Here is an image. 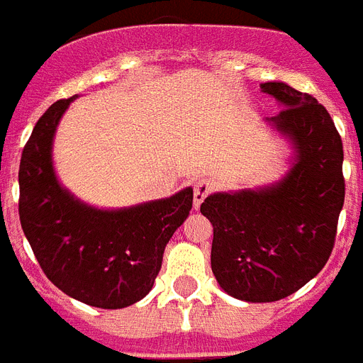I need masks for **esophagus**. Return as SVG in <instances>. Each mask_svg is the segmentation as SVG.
Returning a JSON list of instances; mask_svg holds the SVG:
<instances>
[{"label": "esophagus", "mask_w": 363, "mask_h": 363, "mask_svg": "<svg viewBox=\"0 0 363 363\" xmlns=\"http://www.w3.org/2000/svg\"><path fill=\"white\" fill-rule=\"evenodd\" d=\"M212 190H214V182L208 181V179H199V181L194 182V207L199 208L203 199H205Z\"/></svg>", "instance_id": "1"}]
</instances>
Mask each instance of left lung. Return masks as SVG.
Returning <instances> with one entry per match:
<instances>
[{
	"mask_svg": "<svg viewBox=\"0 0 363 363\" xmlns=\"http://www.w3.org/2000/svg\"><path fill=\"white\" fill-rule=\"evenodd\" d=\"M261 91L284 104L270 117L296 149L278 184L212 194L201 203L214 228L211 267L220 287L246 302H276L325 268L345 201L343 143L323 104L281 82Z\"/></svg>",
	"mask_w": 363,
	"mask_h": 363,
	"instance_id": "obj_1",
	"label": "left lung"
}]
</instances>
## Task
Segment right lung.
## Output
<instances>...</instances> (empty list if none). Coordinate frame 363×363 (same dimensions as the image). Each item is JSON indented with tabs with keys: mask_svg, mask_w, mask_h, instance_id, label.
<instances>
[{
	"mask_svg": "<svg viewBox=\"0 0 363 363\" xmlns=\"http://www.w3.org/2000/svg\"><path fill=\"white\" fill-rule=\"evenodd\" d=\"M74 99L50 106L23 147L20 223L55 287L84 304L121 309L152 289L166 244L190 214L194 190L123 211H99L74 199L52 166L55 128Z\"/></svg>",
	"mask_w": 363,
	"mask_h": 363,
	"instance_id": "obj_1",
	"label": "right lung"
}]
</instances>
